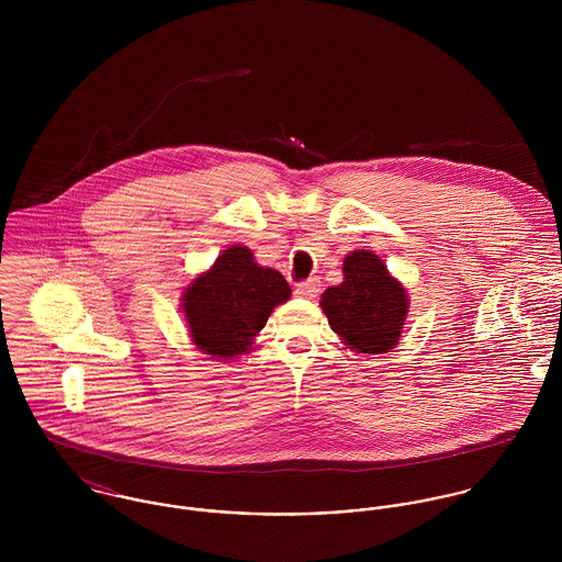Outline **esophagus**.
<instances>
[{
  "label": "esophagus",
  "mask_w": 562,
  "mask_h": 562,
  "mask_svg": "<svg viewBox=\"0 0 562 562\" xmlns=\"http://www.w3.org/2000/svg\"><path fill=\"white\" fill-rule=\"evenodd\" d=\"M296 294L301 299H316L321 294V281L318 279H307L296 285Z\"/></svg>",
  "instance_id": "1"
}]
</instances>
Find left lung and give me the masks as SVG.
Returning <instances> with one entry per match:
<instances>
[{"mask_svg":"<svg viewBox=\"0 0 562 562\" xmlns=\"http://www.w3.org/2000/svg\"><path fill=\"white\" fill-rule=\"evenodd\" d=\"M321 307L348 348L381 355L401 339L408 296L383 259L370 250H352L344 259V283L322 294Z\"/></svg>","mask_w":562,"mask_h":562,"instance_id":"obj_1","label":"left lung"}]
</instances>
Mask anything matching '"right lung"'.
<instances>
[{
    "label": "right lung",
    "mask_w": 562,
    "mask_h": 562,
    "mask_svg": "<svg viewBox=\"0 0 562 562\" xmlns=\"http://www.w3.org/2000/svg\"><path fill=\"white\" fill-rule=\"evenodd\" d=\"M290 294L281 272L257 266L250 248L234 244L186 288L181 307L194 346L225 361L250 350L252 337Z\"/></svg>",
    "instance_id": "1"
}]
</instances>
